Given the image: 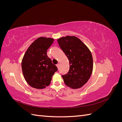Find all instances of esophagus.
<instances>
[{
  "instance_id": "esophagus-1",
  "label": "esophagus",
  "mask_w": 122,
  "mask_h": 122,
  "mask_svg": "<svg viewBox=\"0 0 122 122\" xmlns=\"http://www.w3.org/2000/svg\"><path fill=\"white\" fill-rule=\"evenodd\" d=\"M56 66H57V68H58V69H59V67H60V64H57V65H56Z\"/></svg>"
}]
</instances>
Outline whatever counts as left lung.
Masks as SVG:
<instances>
[{
  "label": "left lung",
  "mask_w": 122,
  "mask_h": 122,
  "mask_svg": "<svg viewBox=\"0 0 122 122\" xmlns=\"http://www.w3.org/2000/svg\"><path fill=\"white\" fill-rule=\"evenodd\" d=\"M57 42L69 61V71L62 75L64 83L73 89L81 87L93 72V60L91 51L75 36H63L58 39Z\"/></svg>",
  "instance_id": "obj_1"
}]
</instances>
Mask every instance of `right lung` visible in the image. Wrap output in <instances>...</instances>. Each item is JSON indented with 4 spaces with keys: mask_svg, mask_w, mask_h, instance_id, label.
<instances>
[{
    "mask_svg": "<svg viewBox=\"0 0 122 122\" xmlns=\"http://www.w3.org/2000/svg\"><path fill=\"white\" fill-rule=\"evenodd\" d=\"M54 39L41 36L28 48L22 61L21 66L26 81L31 87L43 89L50 84L52 76L57 71L47 55V50Z\"/></svg>",
    "mask_w": 122,
    "mask_h": 122,
    "instance_id": "add662e5",
    "label": "right lung"
}]
</instances>
